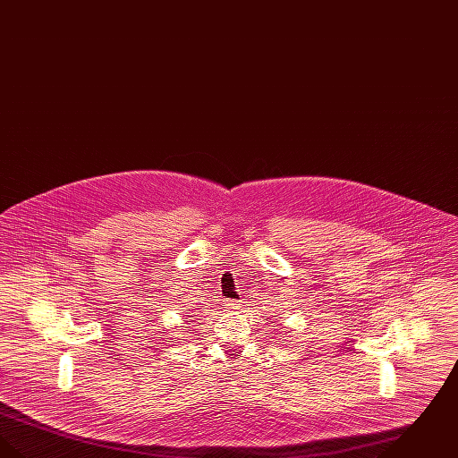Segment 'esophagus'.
Masks as SVG:
<instances>
[{
  "mask_svg": "<svg viewBox=\"0 0 458 458\" xmlns=\"http://www.w3.org/2000/svg\"><path fill=\"white\" fill-rule=\"evenodd\" d=\"M225 309L226 310H235V309H239V304L235 302V301H225Z\"/></svg>",
  "mask_w": 458,
  "mask_h": 458,
  "instance_id": "obj_1",
  "label": "esophagus"
}]
</instances>
